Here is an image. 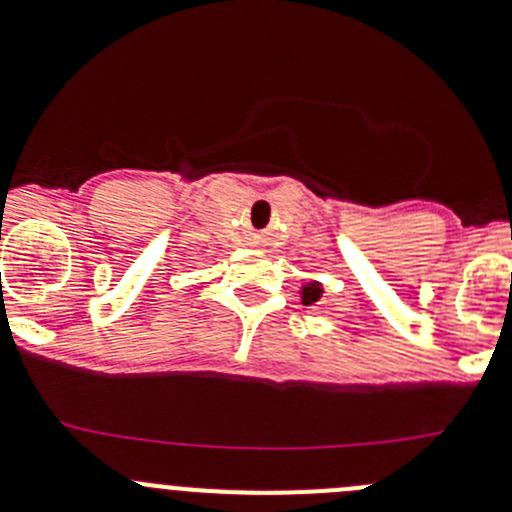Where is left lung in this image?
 Masks as SVG:
<instances>
[{
	"label": "left lung",
	"mask_w": 512,
	"mask_h": 512,
	"mask_svg": "<svg viewBox=\"0 0 512 512\" xmlns=\"http://www.w3.org/2000/svg\"><path fill=\"white\" fill-rule=\"evenodd\" d=\"M322 297V284L320 281H309L302 287V304H314L320 302Z\"/></svg>",
	"instance_id": "left-lung-1"
}]
</instances>
